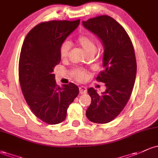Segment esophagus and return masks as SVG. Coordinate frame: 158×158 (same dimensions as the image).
Instances as JSON below:
<instances>
[{
	"instance_id": "esophagus-1",
	"label": "esophagus",
	"mask_w": 158,
	"mask_h": 158,
	"mask_svg": "<svg viewBox=\"0 0 158 158\" xmlns=\"http://www.w3.org/2000/svg\"><path fill=\"white\" fill-rule=\"evenodd\" d=\"M79 91H80V93L81 94H84V93H86V92H87V89H86V88L85 87V86H80L79 87Z\"/></svg>"
}]
</instances>
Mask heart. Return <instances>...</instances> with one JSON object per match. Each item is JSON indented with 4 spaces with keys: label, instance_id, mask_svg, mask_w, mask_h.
<instances>
[{
    "label": "heart",
    "instance_id": "b5f03b06",
    "mask_svg": "<svg viewBox=\"0 0 158 158\" xmlns=\"http://www.w3.org/2000/svg\"><path fill=\"white\" fill-rule=\"evenodd\" d=\"M77 44L82 47L88 55H94L97 50L96 44L92 37L86 34H82L77 38ZM72 44L69 40H64L59 46V52L62 59H66L69 56ZM89 72L81 69H74L72 72V77L75 81L84 82L89 78Z\"/></svg>",
    "mask_w": 158,
    "mask_h": 158
}]
</instances>
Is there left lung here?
Returning <instances> with one entry per match:
<instances>
[{"label":"left lung","instance_id":"8db88e82","mask_svg":"<svg viewBox=\"0 0 158 158\" xmlns=\"http://www.w3.org/2000/svg\"><path fill=\"white\" fill-rule=\"evenodd\" d=\"M86 29L97 35L105 47L103 67L96 81L106 84L99 95L88 89L91 103L86 118L96 123H107L116 118L128 102L135 84L136 60L131 39L122 25L107 15L83 22Z\"/></svg>","mask_w":158,"mask_h":158}]
</instances>
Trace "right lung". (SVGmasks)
<instances>
[{"label":"right lung","mask_w":158,"mask_h":158,"mask_svg":"<svg viewBox=\"0 0 158 158\" xmlns=\"http://www.w3.org/2000/svg\"><path fill=\"white\" fill-rule=\"evenodd\" d=\"M80 19L39 23L28 33L19 61L23 94L34 114L48 124L62 123L67 109L79 93L73 83L58 86L53 69L60 62L61 44L77 28Z\"/></svg>","instance_id":"obj_1"}]
</instances>
